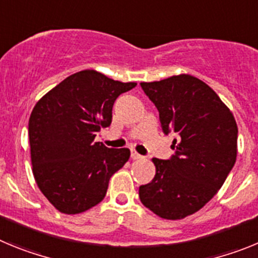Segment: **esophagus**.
I'll use <instances>...</instances> for the list:
<instances>
[{
    "mask_svg": "<svg viewBox=\"0 0 258 258\" xmlns=\"http://www.w3.org/2000/svg\"><path fill=\"white\" fill-rule=\"evenodd\" d=\"M131 157L133 159V160H138V159H142V155H140L138 152L136 151V150H132L131 151Z\"/></svg>",
    "mask_w": 258,
    "mask_h": 258,
    "instance_id": "34e87169",
    "label": "esophagus"
}]
</instances>
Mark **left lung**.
<instances>
[{
  "mask_svg": "<svg viewBox=\"0 0 258 258\" xmlns=\"http://www.w3.org/2000/svg\"><path fill=\"white\" fill-rule=\"evenodd\" d=\"M159 111L165 134L174 132V155L152 159L156 174L140 186L146 208L165 220L194 214L217 194L238 154V126L213 89L191 75L141 83Z\"/></svg>",
  "mask_w": 258,
  "mask_h": 258,
  "instance_id": "left-lung-1",
  "label": "left lung"
}]
</instances>
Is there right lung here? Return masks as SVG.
Returning a JSON list of instances; mask_svg holds the SVG:
<instances>
[{
  "label": "right lung",
  "mask_w": 258,
  "mask_h": 258,
  "mask_svg": "<svg viewBox=\"0 0 258 258\" xmlns=\"http://www.w3.org/2000/svg\"><path fill=\"white\" fill-rule=\"evenodd\" d=\"M136 85L94 70L80 71L32 109V172L41 192L61 213H83L101 203L109 178L129 160V149H108L94 138L111 125L116 98Z\"/></svg>",
  "instance_id": "right-lung-1"
}]
</instances>
